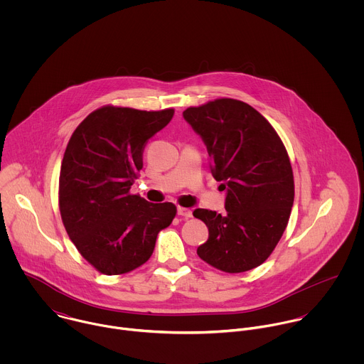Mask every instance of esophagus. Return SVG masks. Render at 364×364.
<instances>
[{"instance_id": "34e87169", "label": "esophagus", "mask_w": 364, "mask_h": 364, "mask_svg": "<svg viewBox=\"0 0 364 364\" xmlns=\"http://www.w3.org/2000/svg\"><path fill=\"white\" fill-rule=\"evenodd\" d=\"M178 214L185 217V218H191L192 217V211L186 208H178Z\"/></svg>"}]
</instances>
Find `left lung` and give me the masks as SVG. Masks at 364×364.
Listing matches in <instances>:
<instances>
[{
	"instance_id": "1",
	"label": "left lung",
	"mask_w": 364,
	"mask_h": 364,
	"mask_svg": "<svg viewBox=\"0 0 364 364\" xmlns=\"http://www.w3.org/2000/svg\"><path fill=\"white\" fill-rule=\"evenodd\" d=\"M183 119L202 137L215 181L225 189V210L196 208L208 228L198 255L228 273L269 258L289 223L294 181L287 151L270 123L245 102L223 98L188 107Z\"/></svg>"
}]
</instances>
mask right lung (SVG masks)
I'll return each instance as SVG.
<instances>
[{"label":"right lung","mask_w":364,"mask_h":364,"mask_svg":"<svg viewBox=\"0 0 364 364\" xmlns=\"http://www.w3.org/2000/svg\"><path fill=\"white\" fill-rule=\"evenodd\" d=\"M159 112L105 106L73 133L60 171L58 205L70 240L105 274L127 273L151 257L158 232L175 214L172 203L130 195L149 139L172 119Z\"/></svg>","instance_id":"obj_1"}]
</instances>
